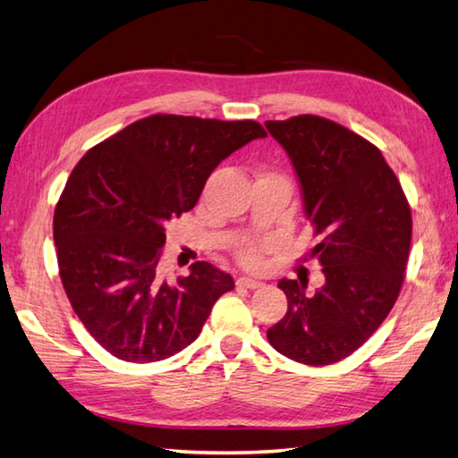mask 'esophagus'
I'll return each mask as SVG.
<instances>
[{
  "mask_svg": "<svg viewBox=\"0 0 458 458\" xmlns=\"http://www.w3.org/2000/svg\"><path fill=\"white\" fill-rule=\"evenodd\" d=\"M236 284H238L240 288H250V290H256V288H260V286H262V282H260V280H254V278H248V276H240V278L236 280Z\"/></svg>",
  "mask_w": 458,
  "mask_h": 458,
  "instance_id": "obj_1",
  "label": "esophagus"
}]
</instances>
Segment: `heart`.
<instances>
[{"mask_svg":"<svg viewBox=\"0 0 458 458\" xmlns=\"http://www.w3.org/2000/svg\"><path fill=\"white\" fill-rule=\"evenodd\" d=\"M238 258H240V262H242L244 266H250V268H254V266H260V262H262L260 250H258V246H254V244L244 246L242 250L238 252Z\"/></svg>","mask_w":458,"mask_h":458,"instance_id":"obj_1","label":"heart"}]
</instances>
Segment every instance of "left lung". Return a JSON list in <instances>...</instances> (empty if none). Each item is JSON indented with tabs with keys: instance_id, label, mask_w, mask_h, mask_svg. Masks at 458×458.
Returning a JSON list of instances; mask_svg holds the SVG:
<instances>
[{
	"instance_id": "obj_1",
	"label": "left lung",
	"mask_w": 458,
	"mask_h": 458,
	"mask_svg": "<svg viewBox=\"0 0 458 458\" xmlns=\"http://www.w3.org/2000/svg\"><path fill=\"white\" fill-rule=\"evenodd\" d=\"M301 180L306 218L320 242L324 286L280 280L288 310L268 343L290 360L324 367L346 359L374 335L401 293L412 216L396 174L369 140L320 115L266 122Z\"/></svg>"
}]
</instances>
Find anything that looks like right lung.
<instances>
[{
  "mask_svg": "<svg viewBox=\"0 0 458 458\" xmlns=\"http://www.w3.org/2000/svg\"><path fill=\"white\" fill-rule=\"evenodd\" d=\"M266 131L254 120L222 122L154 114L81 157L54 212L65 294L86 330L115 359H170L200 335L230 274L194 262L164 280L162 248L172 218L192 210L224 157Z\"/></svg>",
  "mask_w": 458,
  "mask_h": 458,
  "instance_id": "obj_1",
  "label": "right lung"
}]
</instances>
